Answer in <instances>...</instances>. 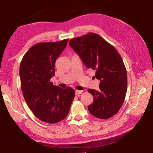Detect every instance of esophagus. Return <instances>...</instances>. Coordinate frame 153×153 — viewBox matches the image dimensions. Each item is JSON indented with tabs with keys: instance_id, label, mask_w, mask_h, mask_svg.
Segmentation results:
<instances>
[{
	"instance_id": "obj_1",
	"label": "esophagus",
	"mask_w": 153,
	"mask_h": 153,
	"mask_svg": "<svg viewBox=\"0 0 153 153\" xmlns=\"http://www.w3.org/2000/svg\"><path fill=\"white\" fill-rule=\"evenodd\" d=\"M82 92V91H78V90H76V91H75V94H76V95H78V94H81Z\"/></svg>"
}]
</instances>
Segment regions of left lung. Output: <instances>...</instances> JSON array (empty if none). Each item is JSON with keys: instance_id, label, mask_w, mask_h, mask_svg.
<instances>
[{"instance_id": "8db88e82", "label": "left lung", "mask_w": 153, "mask_h": 153, "mask_svg": "<svg viewBox=\"0 0 153 153\" xmlns=\"http://www.w3.org/2000/svg\"><path fill=\"white\" fill-rule=\"evenodd\" d=\"M69 45L100 80L98 91L88 89L94 98L88 106L89 112L101 119L112 117L122 106L127 91V72L121 55L112 45L92 32L70 39Z\"/></svg>"}]
</instances>
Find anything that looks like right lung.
Wrapping results in <instances>:
<instances>
[{
	"instance_id": "1",
	"label": "right lung",
	"mask_w": 153,
	"mask_h": 153,
	"mask_svg": "<svg viewBox=\"0 0 153 153\" xmlns=\"http://www.w3.org/2000/svg\"><path fill=\"white\" fill-rule=\"evenodd\" d=\"M68 40L37 43L20 63L21 88L27 105L37 118L47 123L66 118L75 96L71 87L62 89L50 82L55 75V61Z\"/></svg>"
}]
</instances>
